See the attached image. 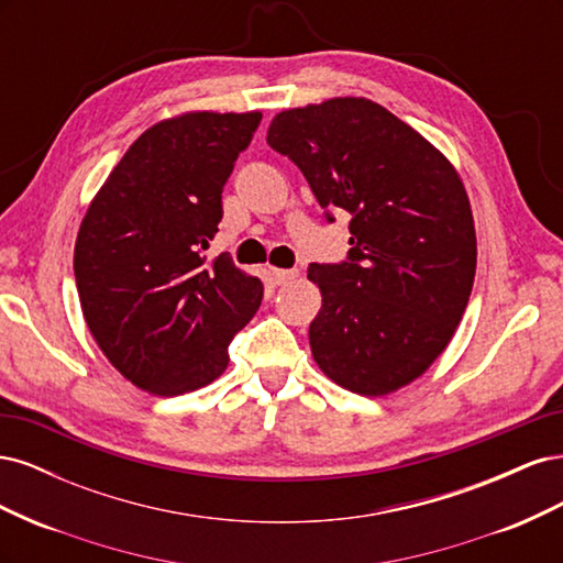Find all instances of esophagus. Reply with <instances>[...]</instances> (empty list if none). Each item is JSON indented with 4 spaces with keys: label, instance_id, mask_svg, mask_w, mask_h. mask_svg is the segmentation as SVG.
<instances>
[{
    "label": "esophagus",
    "instance_id": "obj_1",
    "mask_svg": "<svg viewBox=\"0 0 563 563\" xmlns=\"http://www.w3.org/2000/svg\"><path fill=\"white\" fill-rule=\"evenodd\" d=\"M272 277H275V284H286L298 277V269H282V267H272Z\"/></svg>",
    "mask_w": 563,
    "mask_h": 563
}]
</instances>
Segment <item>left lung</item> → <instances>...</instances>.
<instances>
[{
  "label": "left lung",
  "mask_w": 563,
  "mask_h": 563,
  "mask_svg": "<svg viewBox=\"0 0 563 563\" xmlns=\"http://www.w3.org/2000/svg\"><path fill=\"white\" fill-rule=\"evenodd\" d=\"M267 143L300 168L331 223L333 209L352 218L347 261L308 267L321 291L317 366L364 397L413 383L451 343L474 284V220L453 164L350 96L279 112Z\"/></svg>",
  "instance_id": "left-lung-1"
}]
</instances>
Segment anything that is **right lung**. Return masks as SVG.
Instances as JSON below:
<instances>
[{"label":"right lung","mask_w":563,"mask_h":563,"mask_svg":"<svg viewBox=\"0 0 563 563\" xmlns=\"http://www.w3.org/2000/svg\"><path fill=\"white\" fill-rule=\"evenodd\" d=\"M261 112H185L150 126L100 187L75 244L84 319L126 380L176 397L228 368L263 282L201 251L223 218V185Z\"/></svg>","instance_id":"right-lung-1"}]
</instances>
